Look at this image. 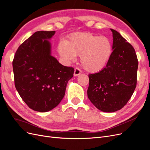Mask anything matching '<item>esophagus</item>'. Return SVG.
Returning <instances> with one entry per match:
<instances>
[{
	"instance_id": "1",
	"label": "esophagus",
	"mask_w": 150,
	"mask_h": 150,
	"mask_svg": "<svg viewBox=\"0 0 150 150\" xmlns=\"http://www.w3.org/2000/svg\"><path fill=\"white\" fill-rule=\"evenodd\" d=\"M81 73H82V71H81V69H79V68H78V67H76V68H75L74 72V75L75 76H79V75L81 74Z\"/></svg>"
}]
</instances>
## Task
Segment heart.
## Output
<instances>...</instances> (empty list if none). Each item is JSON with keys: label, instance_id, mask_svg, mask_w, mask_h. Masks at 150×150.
Instances as JSON below:
<instances>
[{"label": "heart", "instance_id": "heart-1", "mask_svg": "<svg viewBox=\"0 0 150 150\" xmlns=\"http://www.w3.org/2000/svg\"><path fill=\"white\" fill-rule=\"evenodd\" d=\"M110 39L88 33H76L67 42H61L57 49L61 56L67 61H74L80 56L85 70L95 72L101 70L110 60L112 54Z\"/></svg>", "mask_w": 150, "mask_h": 150}]
</instances>
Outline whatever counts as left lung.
I'll return each instance as SVG.
<instances>
[{
  "label": "left lung",
  "instance_id": "1",
  "mask_svg": "<svg viewBox=\"0 0 150 150\" xmlns=\"http://www.w3.org/2000/svg\"><path fill=\"white\" fill-rule=\"evenodd\" d=\"M111 57L106 67L89 74L88 97L98 110L112 112L121 110L129 100L137 83L138 61L131 44L114 29Z\"/></svg>",
  "mask_w": 150,
  "mask_h": 150
}]
</instances>
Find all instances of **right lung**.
<instances>
[{
    "mask_svg": "<svg viewBox=\"0 0 150 150\" xmlns=\"http://www.w3.org/2000/svg\"><path fill=\"white\" fill-rule=\"evenodd\" d=\"M55 31H38L21 44L12 67L16 88L30 109L47 112L64 98L74 69L60 64L51 55L50 39Z\"/></svg>",
    "mask_w": 150,
    "mask_h": 150,
    "instance_id": "add662e5",
    "label": "right lung"
}]
</instances>
